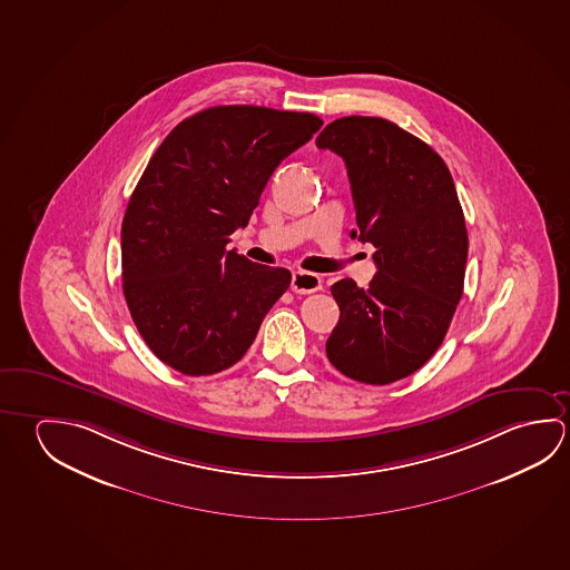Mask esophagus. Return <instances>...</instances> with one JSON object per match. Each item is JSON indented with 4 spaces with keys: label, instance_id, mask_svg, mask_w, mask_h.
Segmentation results:
<instances>
[{
    "label": "esophagus",
    "instance_id": "obj_1",
    "mask_svg": "<svg viewBox=\"0 0 570 570\" xmlns=\"http://www.w3.org/2000/svg\"><path fill=\"white\" fill-rule=\"evenodd\" d=\"M289 288H292V292H296V294H312V292H317V289L322 288V278L314 274V272H294Z\"/></svg>",
    "mask_w": 570,
    "mask_h": 570
}]
</instances>
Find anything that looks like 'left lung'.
Returning a JSON list of instances; mask_svg holds the SVG:
<instances>
[{"label":"left lung","mask_w":570,"mask_h":570,"mask_svg":"<svg viewBox=\"0 0 570 570\" xmlns=\"http://www.w3.org/2000/svg\"><path fill=\"white\" fill-rule=\"evenodd\" d=\"M344 159L357 236L374 244V281L332 286L340 320L327 360L355 382L417 372L448 334L465 281V216L448 165L428 142L380 117H342L317 135Z\"/></svg>","instance_id":"1"}]
</instances>
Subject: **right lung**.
Segmentation results:
<instances>
[{"label":"right lung","mask_w":570,"mask_h":570,"mask_svg":"<svg viewBox=\"0 0 570 570\" xmlns=\"http://www.w3.org/2000/svg\"><path fill=\"white\" fill-rule=\"evenodd\" d=\"M320 127L312 112L220 105L178 122L150 157L122 218V294L163 364L218 374L253 345L292 274L228 250V236Z\"/></svg>","instance_id":"obj_1"}]
</instances>
